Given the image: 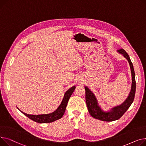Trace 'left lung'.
Instances as JSON below:
<instances>
[{
    "mask_svg": "<svg viewBox=\"0 0 146 146\" xmlns=\"http://www.w3.org/2000/svg\"><path fill=\"white\" fill-rule=\"evenodd\" d=\"M117 52L122 54L127 59L130 66L132 77L131 91L129 95L123 103L111 108L108 112L104 111L99 106L98 101L93 92L87 87H85V100H86L87 106L90 115L94 118L104 121H113L117 120L119 118H121L133 103L135 96L136 86L133 65L131 61L129 55H128L124 49H120L118 50Z\"/></svg>",
    "mask_w": 146,
    "mask_h": 146,
    "instance_id": "8db88e82",
    "label": "left lung"
}]
</instances>
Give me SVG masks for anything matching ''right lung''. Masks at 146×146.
I'll list each match as a JSON object with an SVG mask.
<instances>
[{
  "label": "right lung",
  "instance_id": "right-lung-1",
  "mask_svg": "<svg viewBox=\"0 0 146 146\" xmlns=\"http://www.w3.org/2000/svg\"><path fill=\"white\" fill-rule=\"evenodd\" d=\"M75 89V86H73L70 88L65 93L64 98L61 102V104L58 107V108L54 111L53 113L48 114H40V115H31L26 114L22 111H21L18 108V109L21 111V112L30 118L32 120L35 121L38 123H48L54 122L57 119L61 118L63 116L65 109L68 104V102L69 101L70 98L71 97L73 92Z\"/></svg>",
  "mask_w": 146,
  "mask_h": 146
}]
</instances>
